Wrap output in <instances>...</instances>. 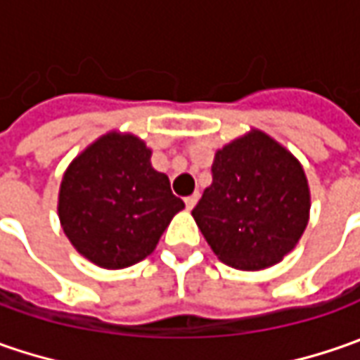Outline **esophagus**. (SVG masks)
I'll list each match as a JSON object with an SVG mask.
<instances>
[{
    "label": "esophagus",
    "instance_id": "34e87169",
    "mask_svg": "<svg viewBox=\"0 0 360 360\" xmlns=\"http://www.w3.org/2000/svg\"><path fill=\"white\" fill-rule=\"evenodd\" d=\"M198 198H200V194H198V192H196V194H192V196H186V198H184L188 210H192V208L196 206V202H198Z\"/></svg>",
    "mask_w": 360,
    "mask_h": 360
}]
</instances>
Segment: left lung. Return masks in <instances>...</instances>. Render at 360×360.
I'll list each match as a JSON object with an SVG mask.
<instances>
[{"label":"left lung","instance_id":"obj_1","mask_svg":"<svg viewBox=\"0 0 360 360\" xmlns=\"http://www.w3.org/2000/svg\"><path fill=\"white\" fill-rule=\"evenodd\" d=\"M311 190L286 148L252 130L218 150L192 216L214 255L238 270L281 262L309 224Z\"/></svg>","mask_w":360,"mask_h":360}]
</instances>
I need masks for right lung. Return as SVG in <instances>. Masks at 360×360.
Here are the masks:
<instances>
[{"label": "right lung", "instance_id": "1", "mask_svg": "<svg viewBox=\"0 0 360 360\" xmlns=\"http://www.w3.org/2000/svg\"><path fill=\"white\" fill-rule=\"evenodd\" d=\"M134 134L110 131L63 174L58 214L77 252L102 269H126L152 255L184 202L150 164Z\"/></svg>", "mask_w": 360, "mask_h": 360}]
</instances>
